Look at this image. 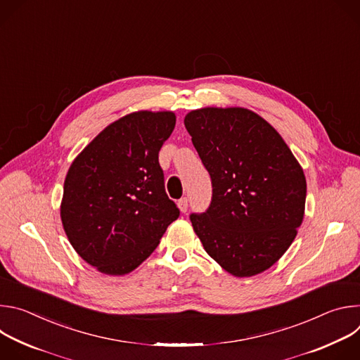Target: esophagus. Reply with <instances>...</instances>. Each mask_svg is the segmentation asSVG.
I'll use <instances>...</instances> for the list:
<instances>
[{
  "label": "esophagus",
  "instance_id": "1",
  "mask_svg": "<svg viewBox=\"0 0 360 360\" xmlns=\"http://www.w3.org/2000/svg\"><path fill=\"white\" fill-rule=\"evenodd\" d=\"M176 205H178V208L182 214H185L188 211V199L186 198H181Z\"/></svg>",
  "mask_w": 360,
  "mask_h": 360
}]
</instances>
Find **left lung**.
Masks as SVG:
<instances>
[{"label": "left lung", "instance_id": "left-lung-1", "mask_svg": "<svg viewBox=\"0 0 360 360\" xmlns=\"http://www.w3.org/2000/svg\"><path fill=\"white\" fill-rule=\"evenodd\" d=\"M184 124L212 179L210 210L191 215L193 232L228 274L265 272L303 221L300 164L281 134L248 108L205 107L188 112Z\"/></svg>", "mask_w": 360, "mask_h": 360}]
</instances>
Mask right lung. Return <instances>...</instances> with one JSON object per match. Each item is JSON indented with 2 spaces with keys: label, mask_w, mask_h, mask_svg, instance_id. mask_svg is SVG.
I'll return each instance as SVG.
<instances>
[{
  "label": "right lung",
  "mask_w": 360,
  "mask_h": 360,
  "mask_svg": "<svg viewBox=\"0 0 360 360\" xmlns=\"http://www.w3.org/2000/svg\"><path fill=\"white\" fill-rule=\"evenodd\" d=\"M172 111H135L102 129L72 161L60 207L65 235L98 272L122 276L155 250L179 210L164 188L158 153Z\"/></svg>",
  "instance_id": "right-lung-1"
}]
</instances>
